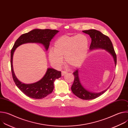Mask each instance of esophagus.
I'll return each mask as SVG.
<instances>
[{
  "instance_id": "34e87169",
  "label": "esophagus",
  "mask_w": 128,
  "mask_h": 128,
  "mask_svg": "<svg viewBox=\"0 0 128 128\" xmlns=\"http://www.w3.org/2000/svg\"><path fill=\"white\" fill-rule=\"evenodd\" d=\"M67 74V71H62V72H61V74H62V76H63L64 75H65V74Z\"/></svg>"
}]
</instances>
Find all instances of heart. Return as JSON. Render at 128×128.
<instances>
[{"label":"heart","instance_id":"b5f03b06","mask_svg":"<svg viewBox=\"0 0 128 128\" xmlns=\"http://www.w3.org/2000/svg\"><path fill=\"white\" fill-rule=\"evenodd\" d=\"M88 46V39L85 35L62 36L54 42V50L48 52L50 62L54 67L59 68L63 63V58H65L68 66L78 67L86 56Z\"/></svg>","mask_w":128,"mask_h":128}]
</instances>
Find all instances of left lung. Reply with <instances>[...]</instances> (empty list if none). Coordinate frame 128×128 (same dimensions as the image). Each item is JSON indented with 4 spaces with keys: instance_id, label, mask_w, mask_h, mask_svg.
Masks as SVG:
<instances>
[{
    "instance_id": "1",
    "label": "left lung",
    "mask_w": 128,
    "mask_h": 128,
    "mask_svg": "<svg viewBox=\"0 0 128 128\" xmlns=\"http://www.w3.org/2000/svg\"><path fill=\"white\" fill-rule=\"evenodd\" d=\"M82 32L88 34L92 39V42H91L90 46V49L92 50L95 48H101L106 50L113 57L115 66H116V55L110 38L107 36L102 33L100 31L95 29L84 30ZM78 74V69H76L73 74L74 76V80L71 86L72 93L78 97L84 100L93 99L99 97L107 90L108 88L99 93H94L89 92L85 89L80 84Z\"/></svg>"
}]
</instances>
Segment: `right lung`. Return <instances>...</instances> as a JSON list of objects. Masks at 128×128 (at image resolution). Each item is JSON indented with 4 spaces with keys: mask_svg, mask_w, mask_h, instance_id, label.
Wrapping results in <instances>:
<instances>
[{
    "mask_svg": "<svg viewBox=\"0 0 128 128\" xmlns=\"http://www.w3.org/2000/svg\"><path fill=\"white\" fill-rule=\"evenodd\" d=\"M59 31L52 29H35L21 35L14 42L10 52V65L13 80L22 92L28 97L40 99H42L52 93L54 90V82L56 79L61 76V72L52 68H48L44 76L40 81L34 84H25L18 80L13 70L12 57L14 52L17 47L29 42L42 44L47 50L50 42Z\"/></svg>",
    "mask_w": 128,
    "mask_h": 128,
    "instance_id": "obj_1",
    "label": "right lung"
}]
</instances>
